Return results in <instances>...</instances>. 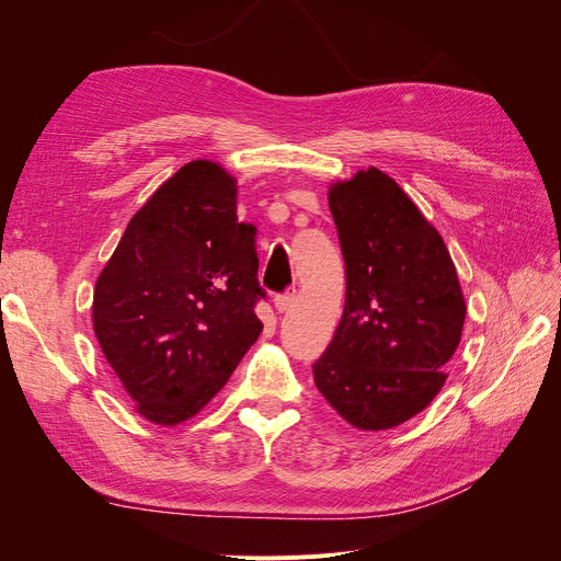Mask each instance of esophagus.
Segmentation results:
<instances>
[{
  "label": "esophagus",
  "instance_id": "obj_1",
  "mask_svg": "<svg viewBox=\"0 0 561 561\" xmlns=\"http://www.w3.org/2000/svg\"><path fill=\"white\" fill-rule=\"evenodd\" d=\"M293 304H295V293H283V295H276V299H274V307L278 313L290 311Z\"/></svg>",
  "mask_w": 561,
  "mask_h": 561
}]
</instances>
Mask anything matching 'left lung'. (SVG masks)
<instances>
[{"mask_svg": "<svg viewBox=\"0 0 561 561\" xmlns=\"http://www.w3.org/2000/svg\"><path fill=\"white\" fill-rule=\"evenodd\" d=\"M346 262V304L313 381L360 431L426 410L461 342L466 299L443 236L393 178L367 168L328 192Z\"/></svg>", "mask_w": 561, "mask_h": 561, "instance_id": "1", "label": "left lung"}]
</instances>
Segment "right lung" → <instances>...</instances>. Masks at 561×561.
Instances as JSON below:
<instances>
[{
  "mask_svg": "<svg viewBox=\"0 0 561 561\" xmlns=\"http://www.w3.org/2000/svg\"><path fill=\"white\" fill-rule=\"evenodd\" d=\"M236 180L192 161L133 215L93 290V330L110 367L159 426L206 407L262 320L254 227L236 217Z\"/></svg>",
  "mask_w": 561,
  "mask_h": 561,
  "instance_id": "obj_1",
  "label": "right lung"
}]
</instances>
